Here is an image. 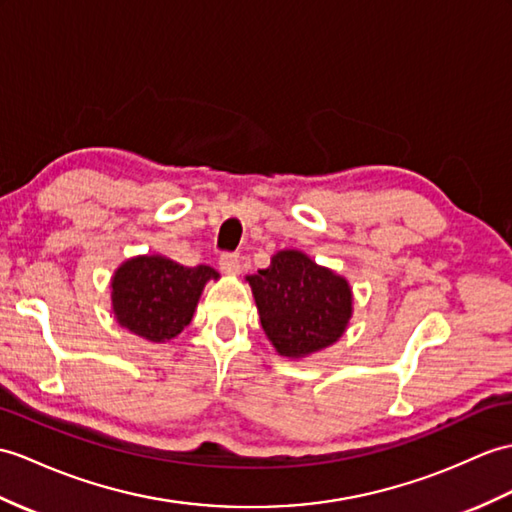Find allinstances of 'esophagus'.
<instances>
[{
  "label": "esophagus",
  "instance_id": "esophagus-1",
  "mask_svg": "<svg viewBox=\"0 0 512 512\" xmlns=\"http://www.w3.org/2000/svg\"><path fill=\"white\" fill-rule=\"evenodd\" d=\"M220 270L224 275H237L242 270V259L237 253H224L220 257Z\"/></svg>",
  "mask_w": 512,
  "mask_h": 512
}]
</instances>
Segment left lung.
I'll list each match as a JSON object with an SVG mask.
<instances>
[{
	"label": "left lung",
	"instance_id": "obj_1",
	"mask_svg": "<svg viewBox=\"0 0 512 512\" xmlns=\"http://www.w3.org/2000/svg\"><path fill=\"white\" fill-rule=\"evenodd\" d=\"M261 327L283 358H307L340 340L353 314L349 281L301 251H279L246 277Z\"/></svg>",
	"mask_w": 512,
	"mask_h": 512
}]
</instances>
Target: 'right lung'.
I'll list each match as a JSON object with an SVG mask.
<instances>
[{
    "instance_id": "add662e5",
    "label": "right lung",
    "mask_w": 512,
    "mask_h": 512,
    "mask_svg": "<svg viewBox=\"0 0 512 512\" xmlns=\"http://www.w3.org/2000/svg\"><path fill=\"white\" fill-rule=\"evenodd\" d=\"M218 277L209 266L187 268L163 255L133 257L113 275V314L135 336L168 342L192 323L202 288Z\"/></svg>"
}]
</instances>
